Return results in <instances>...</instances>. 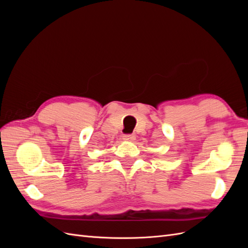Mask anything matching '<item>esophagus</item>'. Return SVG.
I'll use <instances>...</instances> for the list:
<instances>
[{"label":"esophagus","mask_w":248,"mask_h":248,"mask_svg":"<svg viewBox=\"0 0 248 248\" xmlns=\"http://www.w3.org/2000/svg\"><path fill=\"white\" fill-rule=\"evenodd\" d=\"M123 140H136V136H134V134H125V136L123 137Z\"/></svg>","instance_id":"esophagus-1"}]
</instances>
